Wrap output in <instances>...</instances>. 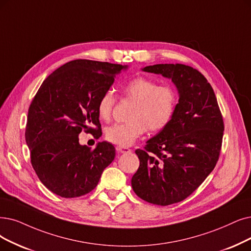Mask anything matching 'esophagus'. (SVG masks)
<instances>
[{"instance_id": "obj_1", "label": "esophagus", "mask_w": 251, "mask_h": 251, "mask_svg": "<svg viewBox=\"0 0 251 251\" xmlns=\"http://www.w3.org/2000/svg\"><path fill=\"white\" fill-rule=\"evenodd\" d=\"M116 150L119 151L120 153H128L131 152V149L127 147H122V146H116Z\"/></svg>"}]
</instances>
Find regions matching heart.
<instances>
[{"mask_svg": "<svg viewBox=\"0 0 251 251\" xmlns=\"http://www.w3.org/2000/svg\"><path fill=\"white\" fill-rule=\"evenodd\" d=\"M124 92L126 99L135 102L129 114L131 122L107 127L105 136L109 142L122 147L129 146L147 128L151 132L162 131L172 120L177 105V95L172 86L158 85L151 78L137 76L126 83ZM115 102L112 91H106L100 97L97 112L104 122L111 118Z\"/></svg>", "mask_w": 251, "mask_h": 251, "instance_id": "b5f03b06", "label": "heart"}]
</instances>
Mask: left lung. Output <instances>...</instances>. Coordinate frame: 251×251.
Returning <instances> with one entry per match:
<instances>
[{"mask_svg":"<svg viewBox=\"0 0 251 251\" xmlns=\"http://www.w3.org/2000/svg\"><path fill=\"white\" fill-rule=\"evenodd\" d=\"M143 71L172 79L179 101L170 124L137 149L140 166L132 177L135 194L154 205L183 201L217 163L224 119L212 86L198 70L182 64L147 66Z\"/></svg>","mask_w":251,"mask_h":251,"instance_id":"1","label":"left lung"}]
</instances>
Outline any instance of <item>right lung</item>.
Listing matches in <instances>:
<instances>
[{"mask_svg": "<svg viewBox=\"0 0 251 251\" xmlns=\"http://www.w3.org/2000/svg\"><path fill=\"white\" fill-rule=\"evenodd\" d=\"M126 68L75 59L56 69L38 89L28 108L25 141L35 172L50 192L62 198L91 193L112 163V144L99 142L92 149L79 144L78 135L84 131L101 137L98 101Z\"/></svg>", "mask_w": 251, "mask_h": 251, "instance_id": "right-lung-1", "label": "right lung"}]
</instances>
